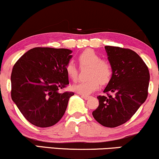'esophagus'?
Returning <instances> with one entry per match:
<instances>
[{
    "instance_id": "34e87169",
    "label": "esophagus",
    "mask_w": 159,
    "mask_h": 159,
    "mask_svg": "<svg viewBox=\"0 0 159 159\" xmlns=\"http://www.w3.org/2000/svg\"><path fill=\"white\" fill-rule=\"evenodd\" d=\"M81 97L84 100H88L90 98V96H88V95H81Z\"/></svg>"
}]
</instances>
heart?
Listing matches in <instances>:
<instances>
[{"label": "heart", "mask_w": 159, "mask_h": 159, "mask_svg": "<svg viewBox=\"0 0 159 159\" xmlns=\"http://www.w3.org/2000/svg\"><path fill=\"white\" fill-rule=\"evenodd\" d=\"M78 61L81 66L90 67L89 71L88 80H81L76 82L71 87L75 92L82 95H90L100 87L101 84H106L109 81L112 75V66L108 61L102 60L101 56L92 50H86L78 56ZM66 73L71 80H77L78 69L75 63L69 61L65 67Z\"/></svg>", "instance_id": "obj_1"}]
</instances>
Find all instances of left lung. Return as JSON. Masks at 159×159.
I'll return each instance as SVG.
<instances>
[{"instance_id":"8db88e82","label":"left lung","mask_w":159,"mask_h":159,"mask_svg":"<svg viewBox=\"0 0 159 159\" xmlns=\"http://www.w3.org/2000/svg\"><path fill=\"white\" fill-rule=\"evenodd\" d=\"M112 75L103 93L114 96H98L99 106L93 116L107 127H116L127 122L148 96L150 74L140 56L130 49L105 46Z\"/></svg>"}]
</instances>
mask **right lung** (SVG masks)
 I'll return each instance as SVG.
<instances>
[{"label":"right lung","mask_w":159,"mask_h":159,"mask_svg":"<svg viewBox=\"0 0 159 159\" xmlns=\"http://www.w3.org/2000/svg\"><path fill=\"white\" fill-rule=\"evenodd\" d=\"M71 53L65 48H34L13 67L11 98L33 125L51 127L64 116L69 98L75 95L59 92L69 84L65 67Z\"/></svg>","instance_id":"obj_1"}]
</instances>
